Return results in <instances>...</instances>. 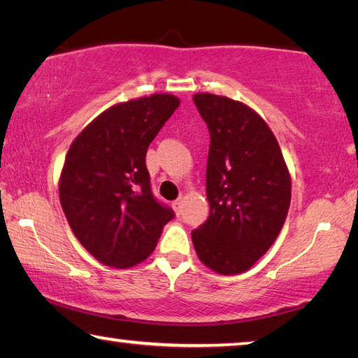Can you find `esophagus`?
Returning a JSON list of instances; mask_svg holds the SVG:
<instances>
[{
    "label": "esophagus",
    "instance_id": "obj_1",
    "mask_svg": "<svg viewBox=\"0 0 358 358\" xmlns=\"http://www.w3.org/2000/svg\"><path fill=\"white\" fill-rule=\"evenodd\" d=\"M181 203H183V199H177V201H175V202H172V208L175 210V213H177V215H180L181 213Z\"/></svg>",
    "mask_w": 358,
    "mask_h": 358
}]
</instances>
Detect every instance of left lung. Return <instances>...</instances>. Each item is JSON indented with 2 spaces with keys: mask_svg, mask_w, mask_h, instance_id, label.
I'll return each instance as SVG.
<instances>
[{
  "mask_svg": "<svg viewBox=\"0 0 358 358\" xmlns=\"http://www.w3.org/2000/svg\"><path fill=\"white\" fill-rule=\"evenodd\" d=\"M210 132V216L191 237L199 259L222 275L250 270L280 235L290 205V175L273 132L226 96L192 98Z\"/></svg>",
  "mask_w": 358,
  "mask_h": 358,
  "instance_id": "left-lung-1",
  "label": "left lung"
}]
</instances>
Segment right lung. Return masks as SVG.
I'll return each mask as SVG.
<instances>
[{"instance_id":"obj_1","label":"right lung","mask_w":358,"mask_h":358,"mask_svg":"<svg viewBox=\"0 0 358 358\" xmlns=\"http://www.w3.org/2000/svg\"><path fill=\"white\" fill-rule=\"evenodd\" d=\"M178 106L172 94L121 102L93 120L66 155L59 202L77 240L101 264L142 262L173 220L153 196L145 156Z\"/></svg>"}]
</instances>
